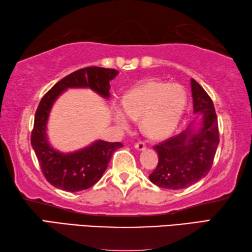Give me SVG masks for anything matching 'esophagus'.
Listing matches in <instances>:
<instances>
[{"instance_id":"obj_1","label":"esophagus","mask_w":252,"mask_h":252,"mask_svg":"<svg viewBox=\"0 0 252 252\" xmlns=\"http://www.w3.org/2000/svg\"><path fill=\"white\" fill-rule=\"evenodd\" d=\"M134 147H135V149H136L137 151H143V150H145V147H146V146H145V143H144V142L140 141V142L135 143Z\"/></svg>"}]
</instances>
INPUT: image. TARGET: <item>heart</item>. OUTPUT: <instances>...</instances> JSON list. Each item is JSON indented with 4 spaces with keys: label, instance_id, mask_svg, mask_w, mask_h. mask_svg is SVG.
<instances>
[{
    "label": "heart",
    "instance_id": "1",
    "mask_svg": "<svg viewBox=\"0 0 252 252\" xmlns=\"http://www.w3.org/2000/svg\"><path fill=\"white\" fill-rule=\"evenodd\" d=\"M187 106V92L179 84L149 81L127 92L123 106L113 103V117L123 129L132 119H141V129L151 139L160 140L178 126Z\"/></svg>",
    "mask_w": 252,
    "mask_h": 252
}]
</instances>
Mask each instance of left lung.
<instances>
[{"label":"left lung","mask_w":252,"mask_h":252,"mask_svg":"<svg viewBox=\"0 0 252 252\" xmlns=\"http://www.w3.org/2000/svg\"><path fill=\"white\" fill-rule=\"evenodd\" d=\"M195 121L180 134L154 146L158 164L150 175L153 184L164 189L180 190L198 182L209 174L220 143L218 116L211 97L200 84L191 78Z\"/></svg>","instance_id":"1"}]
</instances>
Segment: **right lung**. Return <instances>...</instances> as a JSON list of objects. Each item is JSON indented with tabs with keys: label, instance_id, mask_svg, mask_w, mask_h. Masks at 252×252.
Here are the masks:
<instances>
[{
	"label": "right lung",
	"instance_id": "right-lung-1",
	"mask_svg": "<svg viewBox=\"0 0 252 252\" xmlns=\"http://www.w3.org/2000/svg\"><path fill=\"white\" fill-rule=\"evenodd\" d=\"M115 68L90 66L81 68L59 81L39 102L32 132V146L47 181L58 189L77 192L91 188L101 178L120 142L96 141L85 149L72 153L54 150L48 142L47 123L54 101L67 88H91L103 98H109L110 81Z\"/></svg>",
	"mask_w": 252,
	"mask_h": 252
}]
</instances>
